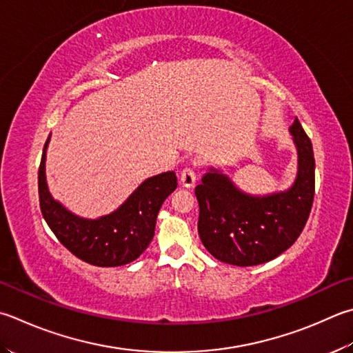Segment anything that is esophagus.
<instances>
[{
	"label": "esophagus",
	"instance_id": "esophagus-1",
	"mask_svg": "<svg viewBox=\"0 0 353 353\" xmlns=\"http://www.w3.org/2000/svg\"><path fill=\"white\" fill-rule=\"evenodd\" d=\"M179 181L184 185V188H192L196 181V172L192 165H185L179 174Z\"/></svg>",
	"mask_w": 353,
	"mask_h": 353
}]
</instances>
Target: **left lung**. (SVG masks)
I'll return each instance as SVG.
<instances>
[{"mask_svg":"<svg viewBox=\"0 0 353 353\" xmlns=\"http://www.w3.org/2000/svg\"><path fill=\"white\" fill-rule=\"evenodd\" d=\"M289 130L298 152V174L290 189L249 195L214 168L195 188L198 234L219 261L241 268L268 263L288 250L307 223L315 195L314 149L298 118Z\"/></svg>","mask_w":353,"mask_h":353,"instance_id":"left-lung-1","label":"left lung"}]
</instances>
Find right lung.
<instances>
[{"label":"right lung","mask_w":353,"mask_h":353,"mask_svg":"<svg viewBox=\"0 0 353 353\" xmlns=\"http://www.w3.org/2000/svg\"><path fill=\"white\" fill-rule=\"evenodd\" d=\"M44 144L38 169V194L41 214L65 249L83 261L98 268H115L132 263L148 249L155 235L159 208L176 189L175 172L150 176L138 185L119 208L97 219L81 218L50 195L46 181Z\"/></svg>","instance_id":"obj_1"}]
</instances>
